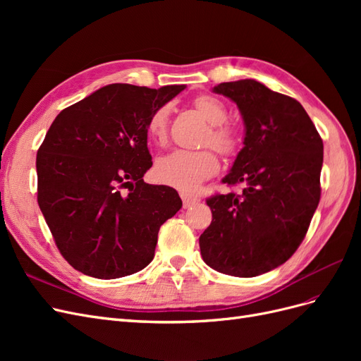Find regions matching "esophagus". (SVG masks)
<instances>
[{
    "label": "esophagus",
    "mask_w": 361,
    "mask_h": 361,
    "mask_svg": "<svg viewBox=\"0 0 361 361\" xmlns=\"http://www.w3.org/2000/svg\"><path fill=\"white\" fill-rule=\"evenodd\" d=\"M180 197H182V202H183V207H190V206L200 202L199 197H195V195L188 194V192H180Z\"/></svg>",
    "instance_id": "obj_1"
}]
</instances>
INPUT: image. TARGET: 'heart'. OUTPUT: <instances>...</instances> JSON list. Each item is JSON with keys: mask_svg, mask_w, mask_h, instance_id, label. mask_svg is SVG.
<instances>
[{"mask_svg": "<svg viewBox=\"0 0 361 361\" xmlns=\"http://www.w3.org/2000/svg\"><path fill=\"white\" fill-rule=\"evenodd\" d=\"M194 106L209 123L204 145L212 146L223 157H235L243 146V135L238 126L227 123V106L211 94H202L194 99ZM170 106L162 105L150 114L147 120V134L157 145L167 140ZM220 170V161L212 150H173L157 161V178L166 185L182 191H194L199 185Z\"/></svg>", "mask_w": 361, "mask_h": 361, "instance_id": "b5f03b06", "label": "heart"}]
</instances>
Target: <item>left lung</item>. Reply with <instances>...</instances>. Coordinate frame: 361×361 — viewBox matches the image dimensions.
<instances>
[{"mask_svg": "<svg viewBox=\"0 0 361 361\" xmlns=\"http://www.w3.org/2000/svg\"><path fill=\"white\" fill-rule=\"evenodd\" d=\"M214 92L231 97L244 120V147L223 179L244 190L206 200L212 223L200 253L223 274L256 277L285 264L309 231L321 199L322 138L298 101L255 80Z\"/></svg>", "mask_w": 361, "mask_h": 361, "instance_id": "left-lung-1", "label": "left lung"}]
</instances>
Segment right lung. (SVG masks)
I'll use <instances>...</instances> for the list:
<instances>
[{
  "label": "right lung",
  "mask_w": 361,
  "mask_h": 361,
  "mask_svg": "<svg viewBox=\"0 0 361 361\" xmlns=\"http://www.w3.org/2000/svg\"><path fill=\"white\" fill-rule=\"evenodd\" d=\"M185 85L110 84L64 110L37 150V203L61 256L111 280L155 256L159 227L182 207L176 190L143 180L147 120Z\"/></svg>",
  "instance_id": "right-lung-1"
}]
</instances>
